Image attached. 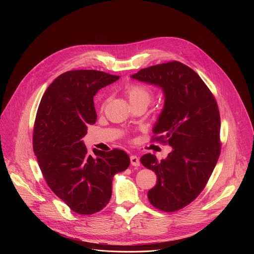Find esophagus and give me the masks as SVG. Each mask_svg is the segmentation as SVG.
Instances as JSON below:
<instances>
[{
	"label": "esophagus",
	"instance_id": "esophagus-1",
	"mask_svg": "<svg viewBox=\"0 0 254 254\" xmlns=\"http://www.w3.org/2000/svg\"><path fill=\"white\" fill-rule=\"evenodd\" d=\"M130 164H131L132 166H134V167L139 166V159H138L136 156L131 155V156H130Z\"/></svg>",
	"mask_w": 254,
	"mask_h": 254
}]
</instances>
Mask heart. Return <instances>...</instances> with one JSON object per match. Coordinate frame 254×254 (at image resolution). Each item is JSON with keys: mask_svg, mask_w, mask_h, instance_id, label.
<instances>
[{"mask_svg": "<svg viewBox=\"0 0 254 254\" xmlns=\"http://www.w3.org/2000/svg\"><path fill=\"white\" fill-rule=\"evenodd\" d=\"M124 92L132 107L137 105L147 107L154 95L153 90L148 85L142 83H128L124 87ZM105 104L106 99L102 101L101 108H104Z\"/></svg>", "mask_w": 254, "mask_h": 254, "instance_id": "b5f03b06", "label": "heart"}]
</instances>
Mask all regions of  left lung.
Returning <instances> with one entry per match:
<instances>
[{
    "label": "left lung",
    "instance_id": "8db88e82",
    "mask_svg": "<svg viewBox=\"0 0 254 254\" xmlns=\"http://www.w3.org/2000/svg\"><path fill=\"white\" fill-rule=\"evenodd\" d=\"M131 78L160 86L165 106L152 141L173 148L164 160L147 154L140 163L157 175L148 192L150 203L164 212H175L193 202L205 188L219 159L220 114L205 82L189 66L171 61L140 69Z\"/></svg>",
    "mask_w": 254,
    "mask_h": 254
}]
</instances>
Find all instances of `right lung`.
Here are the masks:
<instances>
[{
    "label": "right lung",
    "mask_w": 254,
    "mask_h": 254,
    "mask_svg": "<svg viewBox=\"0 0 254 254\" xmlns=\"http://www.w3.org/2000/svg\"><path fill=\"white\" fill-rule=\"evenodd\" d=\"M120 78L98 70H71L46 89L34 124L33 150L49 188L72 211L90 215L110 202L113 179L129 166L119 149L88 151L81 139L96 122L93 96Z\"/></svg>",
    "instance_id": "obj_1"
}]
</instances>
